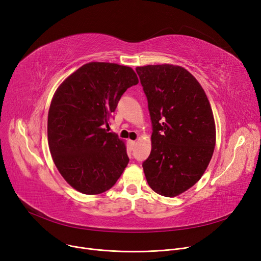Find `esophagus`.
<instances>
[{"instance_id":"34e87169","label":"esophagus","mask_w":261,"mask_h":261,"mask_svg":"<svg viewBox=\"0 0 261 261\" xmlns=\"http://www.w3.org/2000/svg\"><path fill=\"white\" fill-rule=\"evenodd\" d=\"M129 145H130L131 149H133L135 147V145H136V142L135 141H129Z\"/></svg>"}]
</instances>
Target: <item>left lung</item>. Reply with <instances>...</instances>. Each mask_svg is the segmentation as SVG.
<instances>
[{
  "label": "left lung",
  "mask_w": 261,
  "mask_h": 261,
  "mask_svg": "<svg viewBox=\"0 0 261 261\" xmlns=\"http://www.w3.org/2000/svg\"><path fill=\"white\" fill-rule=\"evenodd\" d=\"M152 123L151 152L143 163L149 186L175 197L194 186L214 153L216 128L207 96L185 68L146 65L135 68Z\"/></svg>",
  "instance_id": "1"
}]
</instances>
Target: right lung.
Instances as JSON below:
<instances>
[{
	"label": "right lung",
	"instance_id": "1",
	"mask_svg": "<svg viewBox=\"0 0 261 261\" xmlns=\"http://www.w3.org/2000/svg\"><path fill=\"white\" fill-rule=\"evenodd\" d=\"M138 84L129 66L90 62L55 93L47 118L50 154L64 180L80 193H105L127 167L125 143L105 126L122 94Z\"/></svg>",
	"mask_w": 261,
	"mask_h": 261
}]
</instances>
